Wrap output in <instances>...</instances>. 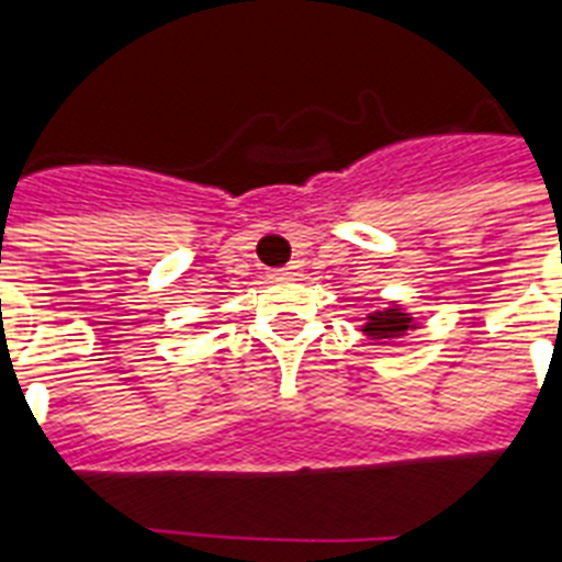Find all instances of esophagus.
Here are the masks:
<instances>
[{"label": "esophagus", "instance_id": "34e87169", "mask_svg": "<svg viewBox=\"0 0 562 562\" xmlns=\"http://www.w3.org/2000/svg\"><path fill=\"white\" fill-rule=\"evenodd\" d=\"M300 268H303V265H300V262L285 265V268H282V271H280V277H285V280H291V277H300Z\"/></svg>", "mask_w": 562, "mask_h": 562}]
</instances>
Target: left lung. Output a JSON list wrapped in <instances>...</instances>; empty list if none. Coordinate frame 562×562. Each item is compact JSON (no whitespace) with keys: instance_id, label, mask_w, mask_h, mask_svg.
<instances>
[{"instance_id":"1","label":"left lung","mask_w":562,"mask_h":562,"mask_svg":"<svg viewBox=\"0 0 562 562\" xmlns=\"http://www.w3.org/2000/svg\"><path fill=\"white\" fill-rule=\"evenodd\" d=\"M411 329H417V324L400 306H387L384 312H373L368 317V324H364V335H368L370 341H393V338H402Z\"/></svg>"}]
</instances>
